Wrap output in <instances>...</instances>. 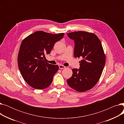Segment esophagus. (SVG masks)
Wrapping results in <instances>:
<instances>
[{
	"label": "esophagus",
	"instance_id": "1",
	"mask_svg": "<svg viewBox=\"0 0 124 124\" xmlns=\"http://www.w3.org/2000/svg\"><path fill=\"white\" fill-rule=\"evenodd\" d=\"M59 69H64V68H65L66 67L63 66V65H59Z\"/></svg>",
	"mask_w": 124,
	"mask_h": 124
}]
</instances>
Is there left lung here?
Masks as SVG:
<instances>
[{
  "label": "left lung",
  "mask_w": 124,
  "mask_h": 124,
  "mask_svg": "<svg viewBox=\"0 0 124 124\" xmlns=\"http://www.w3.org/2000/svg\"><path fill=\"white\" fill-rule=\"evenodd\" d=\"M67 36L74 41V56L82 58L80 68L72 69V76L67 82L78 92L93 88L99 80L106 63V55L99 38L92 32L78 31Z\"/></svg>",
  "instance_id": "obj_1"
}]
</instances>
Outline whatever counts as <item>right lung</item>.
I'll list each match as a JSON object with an SVG mask.
<instances>
[{"mask_svg":"<svg viewBox=\"0 0 124 124\" xmlns=\"http://www.w3.org/2000/svg\"><path fill=\"white\" fill-rule=\"evenodd\" d=\"M64 35L40 31L23 40L17 57L18 68L23 79L32 88L43 89L51 85L59 66L46 62L45 55L50 53L55 43Z\"/></svg>","mask_w":124,"mask_h":124,"instance_id":"add662e5","label":"right lung"}]
</instances>
